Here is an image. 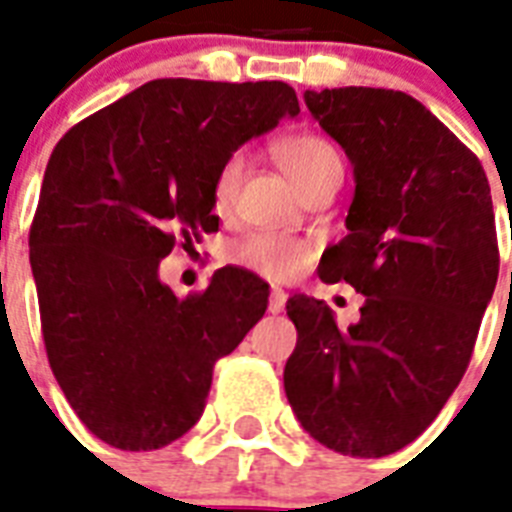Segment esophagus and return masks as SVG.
Here are the masks:
<instances>
[{"mask_svg": "<svg viewBox=\"0 0 512 512\" xmlns=\"http://www.w3.org/2000/svg\"><path fill=\"white\" fill-rule=\"evenodd\" d=\"M284 305H287V292L281 287H271V300H268V311L271 313H281L284 311Z\"/></svg>", "mask_w": 512, "mask_h": 512, "instance_id": "1", "label": "esophagus"}]
</instances>
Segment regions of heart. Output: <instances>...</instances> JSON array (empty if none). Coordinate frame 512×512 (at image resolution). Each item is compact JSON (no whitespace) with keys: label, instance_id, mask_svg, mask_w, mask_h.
<instances>
[{"label":"heart","instance_id":"heart-1","mask_svg":"<svg viewBox=\"0 0 512 512\" xmlns=\"http://www.w3.org/2000/svg\"><path fill=\"white\" fill-rule=\"evenodd\" d=\"M273 154L279 159L281 170L287 172L289 180L297 185V191L303 193L308 185L319 183L329 175H342V156L327 138L321 135H289L279 140ZM241 177V156L233 154L225 159L215 177V204L225 209L231 204L236 185ZM231 257L244 268L263 273L268 279H292L303 271L311 249L308 244L284 233H252L247 239H241L231 249Z\"/></svg>","mask_w":512,"mask_h":512}]
</instances>
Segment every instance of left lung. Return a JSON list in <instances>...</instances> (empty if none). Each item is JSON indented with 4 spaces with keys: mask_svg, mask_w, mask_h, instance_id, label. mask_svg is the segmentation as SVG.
Wrapping results in <instances>:
<instances>
[{
    "mask_svg": "<svg viewBox=\"0 0 512 512\" xmlns=\"http://www.w3.org/2000/svg\"><path fill=\"white\" fill-rule=\"evenodd\" d=\"M305 106L356 177L348 236L319 276L366 300L340 329L324 300L289 297L284 390L319 444L385 457L436 420L468 369L500 273L492 193L478 156L406 92L308 90Z\"/></svg>",
    "mask_w": 512,
    "mask_h": 512,
    "instance_id": "1",
    "label": "left lung"
}]
</instances>
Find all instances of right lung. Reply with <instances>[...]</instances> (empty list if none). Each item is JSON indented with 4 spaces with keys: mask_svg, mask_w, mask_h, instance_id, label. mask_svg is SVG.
Returning <instances> with one entry per match:
<instances>
[{
    "mask_svg": "<svg viewBox=\"0 0 512 512\" xmlns=\"http://www.w3.org/2000/svg\"><path fill=\"white\" fill-rule=\"evenodd\" d=\"M300 114L284 82L154 79L60 138L28 247L52 374L79 420L124 452L196 425L217 358L268 308V284L220 268L177 300L159 263L217 231L215 177L249 138Z\"/></svg>",
    "mask_w": 512,
    "mask_h": 512,
    "instance_id": "1",
    "label": "right lung"
}]
</instances>
